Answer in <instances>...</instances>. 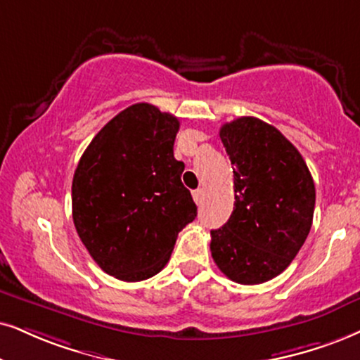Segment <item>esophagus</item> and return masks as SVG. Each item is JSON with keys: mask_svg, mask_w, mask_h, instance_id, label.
I'll return each instance as SVG.
<instances>
[{"mask_svg": "<svg viewBox=\"0 0 360 360\" xmlns=\"http://www.w3.org/2000/svg\"><path fill=\"white\" fill-rule=\"evenodd\" d=\"M193 198H194L195 204H201V201H202V189L193 191Z\"/></svg>", "mask_w": 360, "mask_h": 360, "instance_id": "34e87169", "label": "esophagus"}]
</instances>
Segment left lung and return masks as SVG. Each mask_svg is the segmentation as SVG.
I'll return each instance as SVG.
<instances>
[{
	"mask_svg": "<svg viewBox=\"0 0 360 360\" xmlns=\"http://www.w3.org/2000/svg\"><path fill=\"white\" fill-rule=\"evenodd\" d=\"M234 172V211L211 231L214 262L238 284H262L297 256L316 188L301 153L274 126L243 116L219 131Z\"/></svg>",
	"mask_w": 360,
	"mask_h": 360,
	"instance_id": "obj_1",
	"label": "left lung"
}]
</instances>
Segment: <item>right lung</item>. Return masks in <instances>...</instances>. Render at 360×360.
I'll return each mask as SVG.
<instances>
[{
  "mask_svg": "<svg viewBox=\"0 0 360 360\" xmlns=\"http://www.w3.org/2000/svg\"><path fill=\"white\" fill-rule=\"evenodd\" d=\"M179 120L138 103L116 115L81 156L72 177V221L109 276L138 282L169 261L198 207L174 158Z\"/></svg>",
  "mask_w": 360,
  "mask_h": 360,
  "instance_id": "obj_1",
  "label": "right lung"
}]
</instances>
